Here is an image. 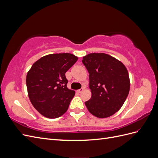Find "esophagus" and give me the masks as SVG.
I'll return each mask as SVG.
<instances>
[{
	"label": "esophagus",
	"mask_w": 158,
	"mask_h": 158,
	"mask_svg": "<svg viewBox=\"0 0 158 158\" xmlns=\"http://www.w3.org/2000/svg\"><path fill=\"white\" fill-rule=\"evenodd\" d=\"M84 90V88H80V89L78 90V92L80 94V93H82Z\"/></svg>",
	"instance_id": "1"
}]
</instances>
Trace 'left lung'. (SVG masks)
<instances>
[{
  "label": "left lung",
  "mask_w": 158,
  "mask_h": 158,
  "mask_svg": "<svg viewBox=\"0 0 158 158\" xmlns=\"http://www.w3.org/2000/svg\"><path fill=\"white\" fill-rule=\"evenodd\" d=\"M82 63L89 73L92 97L85 105L98 118L113 115L121 108L130 90V80L125 66L106 53H90Z\"/></svg>",
  "instance_id": "8db88e82"
}]
</instances>
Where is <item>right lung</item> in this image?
<instances>
[{"instance_id": "add662e5", "label": "right lung", "mask_w": 158, "mask_h": 158, "mask_svg": "<svg viewBox=\"0 0 158 158\" xmlns=\"http://www.w3.org/2000/svg\"><path fill=\"white\" fill-rule=\"evenodd\" d=\"M77 60L70 53L50 54L37 60L28 71V96L42 115L55 118L67 111L75 92L67 88L65 73Z\"/></svg>"}]
</instances>
